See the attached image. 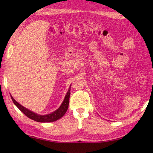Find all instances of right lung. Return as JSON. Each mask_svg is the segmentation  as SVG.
Returning <instances> with one entry per match:
<instances>
[{"label": "right lung", "instance_id": "right-lung-1", "mask_svg": "<svg viewBox=\"0 0 153 153\" xmlns=\"http://www.w3.org/2000/svg\"><path fill=\"white\" fill-rule=\"evenodd\" d=\"M70 87H71V85L70 86V88L68 89L66 96H65V98L63 100V102L62 103V105H60L59 108L55 110V111H54L53 112H51V114H45V115L38 114L33 112V111H31V110L25 108L24 106H23L22 105H20V104L16 101V100L13 98V97L11 95H10V97L13 102L14 103V105L17 106L25 116H27L29 118H30L31 120H34V121H36L38 122H43V123L52 122L56 121V120L61 118L65 114V113L66 112L68 108V105H69Z\"/></svg>", "mask_w": 153, "mask_h": 153}]
</instances>
